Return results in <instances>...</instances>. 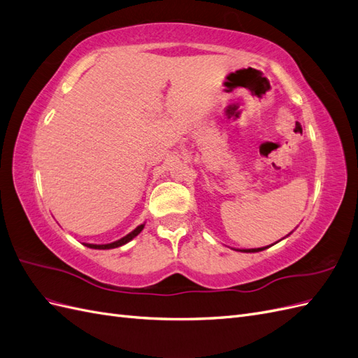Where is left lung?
<instances>
[{"mask_svg":"<svg viewBox=\"0 0 358 358\" xmlns=\"http://www.w3.org/2000/svg\"><path fill=\"white\" fill-rule=\"evenodd\" d=\"M264 249H267V248H259V249H244V250H241V252H261V250H264Z\"/></svg>","mask_w":358,"mask_h":358,"instance_id":"left-lung-1","label":"left lung"}]
</instances>
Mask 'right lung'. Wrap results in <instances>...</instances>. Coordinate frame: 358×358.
Returning <instances> with one entry per match:
<instances>
[{"instance_id": "add662e5", "label": "right lung", "mask_w": 358, "mask_h": 358, "mask_svg": "<svg viewBox=\"0 0 358 358\" xmlns=\"http://www.w3.org/2000/svg\"><path fill=\"white\" fill-rule=\"evenodd\" d=\"M144 227H145V224H139V227H138L136 229H134L130 234H127L126 237H122V238H120V240H117V241H114V243H109V244H87V243H85V246H87V248H91V249H101V250H105V249H115V248L122 246V244L129 243L130 240H134V238L138 236V234H139L142 229H144Z\"/></svg>"}]
</instances>
